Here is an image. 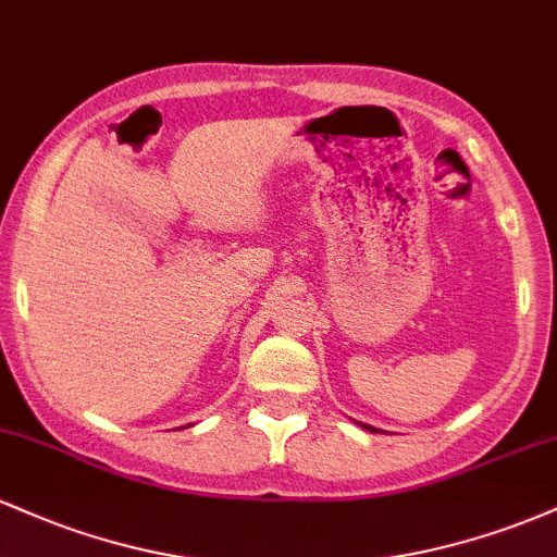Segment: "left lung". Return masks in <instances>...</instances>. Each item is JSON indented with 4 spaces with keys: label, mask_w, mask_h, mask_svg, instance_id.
<instances>
[{
    "label": "left lung",
    "mask_w": 557,
    "mask_h": 557,
    "mask_svg": "<svg viewBox=\"0 0 557 557\" xmlns=\"http://www.w3.org/2000/svg\"><path fill=\"white\" fill-rule=\"evenodd\" d=\"M356 424H359V421H356ZM361 430H369V432H380V430H376V426H372V424H361Z\"/></svg>",
    "instance_id": "1"
}]
</instances>
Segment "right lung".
<instances>
[{"label":"right lung","mask_w":557,"mask_h":557,"mask_svg":"<svg viewBox=\"0 0 557 557\" xmlns=\"http://www.w3.org/2000/svg\"><path fill=\"white\" fill-rule=\"evenodd\" d=\"M188 426H190V424H188Z\"/></svg>","instance_id":"1"}]
</instances>
